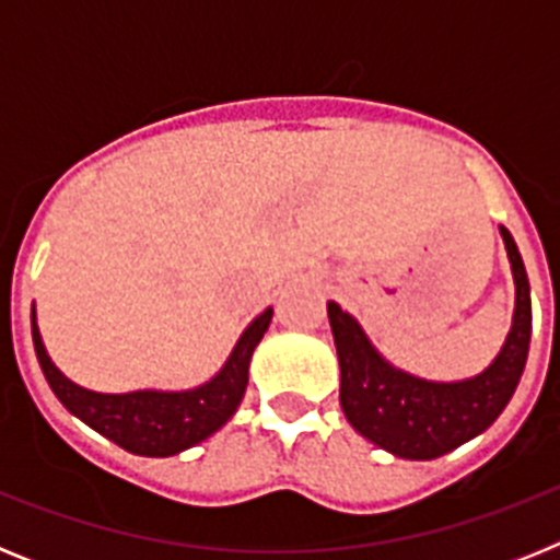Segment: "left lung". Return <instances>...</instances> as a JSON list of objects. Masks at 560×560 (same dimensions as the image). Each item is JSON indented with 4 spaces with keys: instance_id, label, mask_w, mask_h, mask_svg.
I'll return each mask as SVG.
<instances>
[{
    "instance_id": "1",
    "label": "left lung",
    "mask_w": 560,
    "mask_h": 560,
    "mask_svg": "<svg viewBox=\"0 0 560 560\" xmlns=\"http://www.w3.org/2000/svg\"><path fill=\"white\" fill-rule=\"evenodd\" d=\"M516 280V314L502 353L477 378L438 384L400 373L381 359L353 316L328 303L339 355L341 409L359 434L395 457L434 459L482 434L518 387L530 350V283L513 235L502 226Z\"/></svg>"
}]
</instances>
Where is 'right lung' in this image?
Here are the masks:
<instances>
[{
  "label": "right lung",
  "instance_id": "add662e5",
  "mask_svg": "<svg viewBox=\"0 0 560 560\" xmlns=\"http://www.w3.org/2000/svg\"><path fill=\"white\" fill-rule=\"evenodd\" d=\"M269 323L271 308H266L237 339L221 373L187 393L145 389V393L103 395L78 387L49 361L42 334H38L36 311H33V345H36L44 378L49 381L56 398L69 412L78 415L83 423H89L103 438L114 440L126 452L142 454V457H171L207 440L212 432H219L235 415L249 384V359L257 341L269 330Z\"/></svg>",
  "mask_w": 560,
  "mask_h": 560
}]
</instances>
